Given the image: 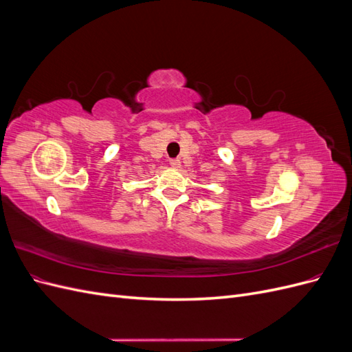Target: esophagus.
<instances>
[{"label":"esophagus","instance_id":"esophagus-1","mask_svg":"<svg viewBox=\"0 0 352 352\" xmlns=\"http://www.w3.org/2000/svg\"><path fill=\"white\" fill-rule=\"evenodd\" d=\"M170 166H172V167H180V160L179 158H172V160H170Z\"/></svg>","mask_w":352,"mask_h":352}]
</instances>
